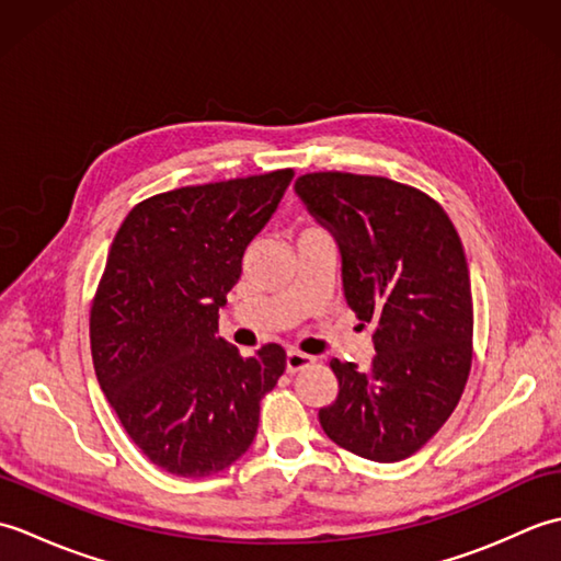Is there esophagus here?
I'll list each match as a JSON object with an SVG mask.
<instances>
[{
  "mask_svg": "<svg viewBox=\"0 0 561 561\" xmlns=\"http://www.w3.org/2000/svg\"><path fill=\"white\" fill-rule=\"evenodd\" d=\"M316 359L311 354H304V352H296V350H289L287 352V371L289 374H296V371H301V368H306V366H311Z\"/></svg>",
  "mask_w": 561,
  "mask_h": 561,
  "instance_id": "1",
  "label": "esophagus"
}]
</instances>
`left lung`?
Segmentation results:
<instances>
[{
    "instance_id": "8db88e82",
    "label": "left lung",
    "mask_w": 561,
    "mask_h": 561,
    "mask_svg": "<svg viewBox=\"0 0 561 561\" xmlns=\"http://www.w3.org/2000/svg\"><path fill=\"white\" fill-rule=\"evenodd\" d=\"M342 253L344 299L374 323L366 371L332 359L340 392L318 412L354 456L410 458L446 424L472 366V291L460 236L426 193L380 175L306 173L294 185Z\"/></svg>"
}]
</instances>
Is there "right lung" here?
<instances>
[{
    "instance_id": "obj_1",
    "label": "right lung",
    "mask_w": 561,
    "mask_h": 561,
    "mask_svg": "<svg viewBox=\"0 0 561 561\" xmlns=\"http://www.w3.org/2000/svg\"><path fill=\"white\" fill-rule=\"evenodd\" d=\"M291 169L153 195L115 233L91 304L101 390L141 453L178 478H207L253 444L260 400L287 366L279 344L241 356L219 308Z\"/></svg>"
}]
</instances>
